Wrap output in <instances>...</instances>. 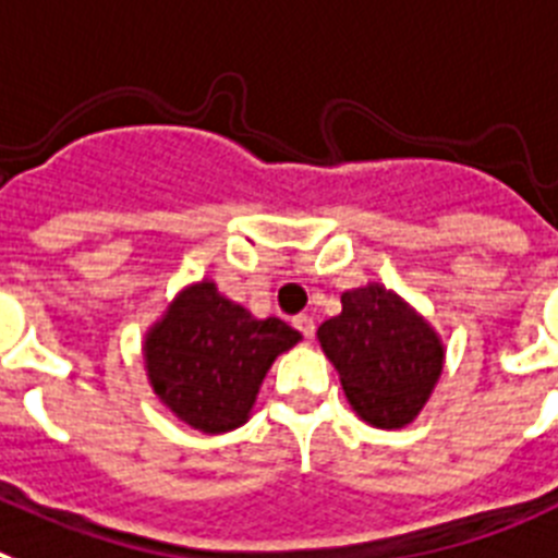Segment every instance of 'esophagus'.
<instances>
[{
    "instance_id": "obj_1",
    "label": "esophagus",
    "mask_w": 558,
    "mask_h": 558,
    "mask_svg": "<svg viewBox=\"0 0 558 558\" xmlns=\"http://www.w3.org/2000/svg\"><path fill=\"white\" fill-rule=\"evenodd\" d=\"M294 328H298L300 333H303V337L306 339H312L314 337V317H308V314H300V317H294Z\"/></svg>"
}]
</instances>
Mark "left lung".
I'll return each instance as SVG.
<instances>
[{
    "label": "left lung",
    "mask_w": 558,
    "mask_h": 558,
    "mask_svg": "<svg viewBox=\"0 0 558 558\" xmlns=\"http://www.w3.org/2000/svg\"><path fill=\"white\" fill-rule=\"evenodd\" d=\"M317 339L356 415L379 429L421 413L447 353L435 328L381 283L342 292V312L317 328Z\"/></svg>",
    "instance_id": "left-lung-1"
}]
</instances>
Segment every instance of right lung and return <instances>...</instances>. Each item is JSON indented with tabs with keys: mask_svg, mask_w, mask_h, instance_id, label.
I'll return each instance as SVG.
<instances>
[{
	"mask_svg": "<svg viewBox=\"0 0 558 558\" xmlns=\"http://www.w3.org/2000/svg\"><path fill=\"white\" fill-rule=\"evenodd\" d=\"M298 342L283 319L252 317L198 280L148 328L143 356L159 401L198 433L219 435L250 418L266 371Z\"/></svg>",
	"mask_w": 558,
	"mask_h": 558,
	"instance_id": "right-lung-1",
	"label": "right lung"
}]
</instances>
